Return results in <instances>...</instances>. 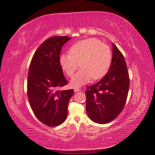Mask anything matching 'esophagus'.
<instances>
[{
  "mask_svg": "<svg viewBox=\"0 0 155 155\" xmlns=\"http://www.w3.org/2000/svg\"><path fill=\"white\" fill-rule=\"evenodd\" d=\"M80 91H81V89H78V88H74V92H75V93Z\"/></svg>",
  "mask_w": 155,
  "mask_h": 155,
  "instance_id": "1",
  "label": "esophagus"
}]
</instances>
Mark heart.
<instances>
[{
    "label": "heart",
    "mask_w": 155,
    "mask_h": 155,
    "mask_svg": "<svg viewBox=\"0 0 155 155\" xmlns=\"http://www.w3.org/2000/svg\"><path fill=\"white\" fill-rule=\"evenodd\" d=\"M60 64L68 76L71 77L80 65L81 68L70 82L73 87H80L92 80H100L107 74L112 62L110 47L99 39L89 38L73 44L70 53L60 55Z\"/></svg>",
    "instance_id": "b5f03b06"
}]
</instances>
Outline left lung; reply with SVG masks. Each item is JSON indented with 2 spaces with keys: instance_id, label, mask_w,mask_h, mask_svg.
I'll use <instances>...</instances> for the list:
<instances>
[{
  "instance_id": "obj_1",
  "label": "left lung",
  "mask_w": 155,
  "mask_h": 155,
  "mask_svg": "<svg viewBox=\"0 0 155 155\" xmlns=\"http://www.w3.org/2000/svg\"><path fill=\"white\" fill-rule=\"evenodd\" d=\"M129 87L125 59L113 43L112 62L107 74L85 91L86 110L90 119L98 124H107L115 119L125 106Z\"/></svg>"
}]
</instances>
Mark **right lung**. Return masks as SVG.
I'll list each match as a JSON object with an SVG mask.
<instances>
[{
	"mask_svg": "<svg viewBox=\"0 0 155 155\" xmlns=\"http://www.w3.org/2000/svg\"><path fill=\"white\" fill-rule=\"evenodd\" d=\"M71 38L56 36L45 41L34 54L29 66L28 96L32 110L39 121L50 127L64 122L73 89L59 91L68 81L59 59L64 45Z\"/></svg>",
	"mask_w": 155,
	"mask_h": 155,
	"instance_id": "obj_1",
	"label": "right lung"
}]
</instances>
